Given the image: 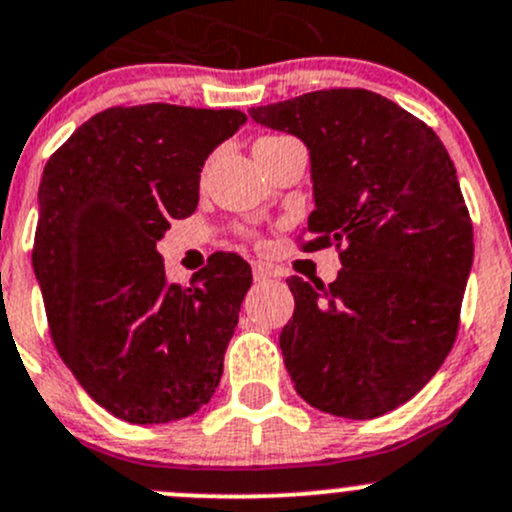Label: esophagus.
Returning <instances> with one entry per match:
<instances>
[{"mask_svg": "<svg viewBox=\"0 0 512 512\" xmlns=\"http://www.w3.org/2000/svg\"><path fill=\"white\" fill-rule=\"evenodd\" d=\"M252 277H255V282H270L275 280L277 272L265 262H252Z\"/></svg>", "mask_w": 512, "mask_h": 512, "instance_id": "34e87169", "label": "esophagus"}]
</instances>
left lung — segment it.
<instances>
[{
    "label": "left lung",
    "instance_id": "8db88e82",
    "mask_svg": "<svg viewBox=\"0 0 512 512\" xmlns=\"http://www.w3.org/2000/svg\"><path fill=\"white\" fill-rule=\"evenodd\" d=\"M312 156L314 205L299 250L334 245L332 285L292 277L280 334L297 394L332 416H384L416 396L456 342L473 223L441 138L389 98L324 89L250 108Z\"/></svg>",
    "mask_w": 512,
    "mask_h": 512
}]
</instances>
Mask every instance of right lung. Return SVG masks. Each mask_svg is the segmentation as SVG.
<instances>
[{
    "label": "right lung",
    "instance_id": "add662e5",
    "mask_svg": "<svg viewBox=\"0 0 512 512\" xmlns=\"http://www.w3.org/2000/svg\"><path fill=\"white\" fill-rule=\"evenodd\" d=\"M245 121L235 108L111 106L41 175L32 262L51 339L121 421H178L218 389L250 265L215 252L190 285H173L156 242L195 213L205 158Z\"/></svg>",
    "mask_w": 512,
    "mask_h": 512
}]
</instances>
